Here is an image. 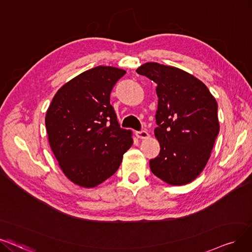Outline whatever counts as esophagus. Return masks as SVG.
Listing matches in <instances>:
<instances>
[{"label": "esophagus", "mask_w": 252, "mask_h": 252, "mask_svg": "<svg viewBox=\"0 0 252 252\" xmlns=\"http://www.w3.org/2000/svg\"><path fill=\"white\" fill-rule=\"evenodd\" d=\"M135 135L137 138H140V139H146L150 136L149 133L147 131H145V130H142V131H136Z\"/></svg>", "instance_id": "34e87169"}]
</instances>
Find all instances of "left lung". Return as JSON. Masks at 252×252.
<instances>
[{"mask_svg": "<svg viewBox=\"0 0 252 252\" xmlns=\"http://www.w3.org/2000/svg\"><path fill=\"white\" fill-rule=\"evenodd\" d=\"M136 72L157 85L154 134L160 153L150 160L151 170L169 185L192 182L204 170L219 133L216 99L203 82L177 67L149 62Z\"/></svg>", "mask_w": 252, "mask_h": 252, "instance_id": "obj_1", "label": "left lung"}]
</instances>
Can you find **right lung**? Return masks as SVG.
Masks as SVG:
<instances>
[{
    "mask_svg": "<svg viewBox=\"0 0 252 252\" xmlns=\"http://www.w3.org/2000/svg\"><path fill=\"white\" fill-rule=\"evenodd\" d=\"M125 70L97 66L58 90L45 116L48 143L72 183L94 188L112 177L133 144L120 127L110 92Z\"/></svg>",
    "mask_w": 252,
    "mask_h": 252,
    "instance_id": "1",
    "label": "right lung"
}]
</instances>
